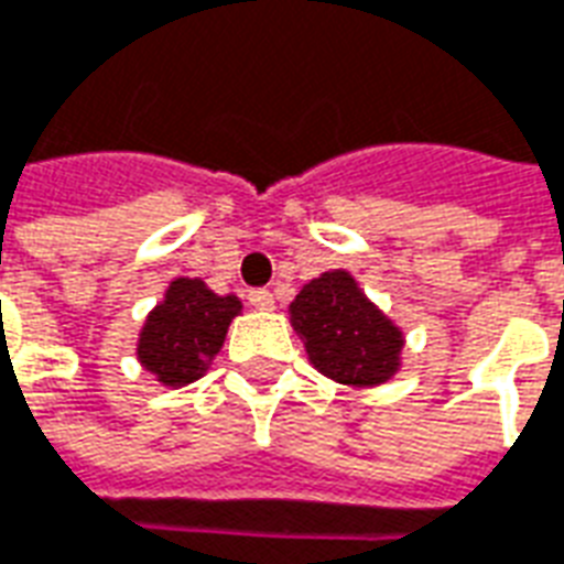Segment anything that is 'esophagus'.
Wrapping results in <instances>:
<instances>
[{"label":"esophagus","instance_id":"34e87169","mask_svg":"<svg viewBox=\"0 0 564 564\" xmlns=\"http://www.w3.org/2000/svg\"><path fill=\"white\" fill-rule=\"evenodd\" d=\"M249 306L261 308V312H270V308L276 306V297L264 291V288H258V291H249Z\"/></svg>","mask_w":564,"mask_h":564}]
</instances>
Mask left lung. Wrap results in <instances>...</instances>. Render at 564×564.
I'll use <instances>...</instances> for the list:
<instances>
[{"mask_svg": "<svg viewBox=\"0 0 564 564\" xmlns=\"http://www.w3.org/2000/svg\"><path fill=\"white\" fill-rule=\"evenodd\" d=\"M288 312L308 362L324 378L368 389L398 375L404 333L366 297L347 270H327L306 282Z\"/></svg>", "mask_w": 564, "mask_h": 564, "instance_id": "left-lung-1", "label": "left lung"}]
</instances>
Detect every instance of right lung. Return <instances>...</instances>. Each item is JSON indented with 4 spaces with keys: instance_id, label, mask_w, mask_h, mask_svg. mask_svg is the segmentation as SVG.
Returning a JSON list of instances; mask_svg holds the SVG:
<instances>
[{
    "instance_id": "1",
    "label": "right lung",
    "mask_w": 564,
    "mask_h": 564,
    "mask_svg": "<svg viewBox=\"0 0 564 564\" xmlns=\"http://www.w3.org/2000/svg\"><path fill=\"white\" fill-rule=\"evenodd\" d=\"M240 308L235 294L219 297L202 279H172L139 329L137 359L163 387H186L210 368Z\"/></svg>"
}]
</instances>
